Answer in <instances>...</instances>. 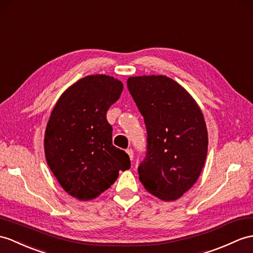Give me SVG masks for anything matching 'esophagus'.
<instances>
[{
  "instance_id": "esophagus-1",
  "label": "esophagus",
  "mask_w": 253,
  "mask_h": 253,
  "mask_svg": "<svg viewBox=\"0 0 253 253\" xmlns=\"http://www.w3.org/2000/svg\"><path fill=\"white\" fill-rule=\"evenodd\" d=\"M126 153L129 155V158H130V160L132 161V160H133V151H132V149L128 148V149L126 150Z\"/></svg>"
}]
</instances>
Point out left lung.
Instances as JSON below:
<instances>
[{"instance_id": "1", "label": "left lung", "mask_w": 253, "mask_h": 253, "mask_svg": "<svg viewBox=\"0 0 253 253\" xmlns=\"http://www.w3.org/2000/svg\"><path fill=\"white\" fill-rule=\"evenodd\" d=\"M127 87L148 133L139 180L162 201H175L197 181L206 161L204 115L190 93L167 76L129 78Z\"/></svg>"}]
</instances>
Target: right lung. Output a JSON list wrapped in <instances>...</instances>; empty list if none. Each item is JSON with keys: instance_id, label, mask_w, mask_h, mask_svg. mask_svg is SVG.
<instances>
[{"instance_id": "right-lung-1", "label": "right lung", "mask_w": 253, "mask_h": 253, "mask_svg": "<svg viewBox=\"0 0 253 253\" xmlns=\"http://www.w3.org/2000/svg\"><path fill=\"white\" fill-rule=\"evenodd\" d=\"M122 90L123 83L113 76H86L62 93L47 123V164L63 190L80 201L99 196L120 170L130 168L128 154L112 143L107 120Z\"/></svg>"}]
</instances>
